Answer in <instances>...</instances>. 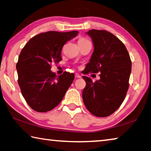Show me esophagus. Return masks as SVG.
I'll list each match as a JSON object with an SVG mask.
<instances>
[{"label": "esophagus", "instance_id": "34e87169", "mask_svg": "<svg viewBox=\"0 0 151 151\" xmlns=\"http://www.w3.org/2000/svg\"><path fill=\"white\" fill-rule=\"evenodd\" d=\"M75 77L76 78H81V76L79 75V74H78V73H76L75 74Z\"/></svg>", "mask_w": 151, "mask_h": 151}]
</instances>
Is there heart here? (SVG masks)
I'll return each mask as SVG.
<instances>
[{
	"label": "heart",
	"mask_w": 151,
	"mask_h": 151,
	"mask_svg": "<svg viewBox=\"0 0 151 151\" xmlns=\"http://www.w3.org/2000/svg\"><path fill=\"white\" fill-rule=\"evenodd\" d=\"M86 40H86V39H84V38H82V39H80L78 40V42H82V41H86Z\"/></svg>",
	"instance_id": "obj_1"
}]
</instances>
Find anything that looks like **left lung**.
I'll use <instances>...</instances> for the list:
<instances>
[{"instance_id": "8db88e82", "label": "left lung", "mask_w": 151, "mask_h": 151, "mask_svg": "<svg viewBox=\"0 0 151 151\" xmlns=\"http://www.w3.org/2000/svg\"><path fill=\"white\" fill-rule=\"evenodd\" d=\"M94 51L86 65L84 75L97 73L101 78L93 83L83 76L86 86L83 99L93 115L106 117L115 112L124 101L129 89L131 60L124 45L112 33L103 30H90Z\"/></svg>"}]
</instances>
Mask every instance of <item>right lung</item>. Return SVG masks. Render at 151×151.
Returning a JSON list of instances; mask_svg holds the SVG:
<instances>
[{
	"label": "right lung",
	"mask_w": 151,
	"mask_h": 151,
	"mask_svg": "<svg viewBox=\"0 0 151 151\" xmlns=\"http://www.w3.org/2000/svg\"><path fill=\"white\" fill-rule=\"evenodd\" d=\"M78 33L76 30L40 33L22 49L16 66L18 83L25 101L34 111L46 112L54 109L72 84L73 73L65 72L57 76L50 68L51 64L62 60L64 45Z\"/></svg>",
	"instance_id": "1"
}]
</instances>
